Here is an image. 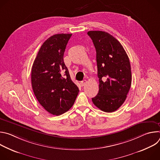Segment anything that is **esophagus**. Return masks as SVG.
Masks as SVG:
<instances>
[{"instance_id": "1", "label": "esophagus", "mask_w": 160, "mask_h": 160, "mask_svg": "<svg viewBox=\"0 0 160 160\" xmlns=\"http://www.w3.org/2000/svg\"><path fill=\"white\" fill-rule=\"evenodd\" d=\"M87 80H83V81H82L81 82H80V83H81V85H82V86H84L86 83H87Z\"/></svg>"}]
</instances>
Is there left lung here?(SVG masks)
I'll list each match as a JSON object with an SVG mask.
<instances>
[{
	"label": "left lung",
	"mask_w": 160,
	"mask_h": 160,
	"mask_svg": "<svg viewBox=\"0 0 160 160\" xmlns=\"http://www.w3.org/2000/svg\"><path fill=\"white\" fill-rule=\"evenodd\" d=\"M96 51L99 89L92 99L101 110L111 112L125 102L132 83L128 57L120 42L102 31H89Z\"/></svg>",
	"instance_id": "8db88e82"
}]
</instances>
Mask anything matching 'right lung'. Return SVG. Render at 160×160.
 Segmentation results:
<instances>
[{
	"label": "right lung",
	"instance_id": "add662e5",
	"mask_svg": "<svg viewBox=\"0 0 160 160\" xmlns=\"http://www.w3.org/2000/svg\"><path fill=\"white\" fill-rule=\"evenodd\" d=\"M72 34H56L45 40L32 68L34 94L43 108L60 115L73 105L79 89L70 78L63 56Z\"/></svg>",
	"mask_w": 160,
	"mask_h": 160
}]
</instances>
